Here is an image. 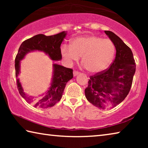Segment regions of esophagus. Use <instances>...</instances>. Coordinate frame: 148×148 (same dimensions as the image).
<instances>
[{
    "instance_id": "esophagus-1",
    "label": "esophagus",
    "mask_w": 148,
    "mask_h": 148,
    "mask_svg": "<svg viewBox=\"0 0 148 148\" xmlns=\"http://www.w3.org/2000/svg\"><path fill=\"white\" fill-rule=\"evenodd\" d=\"M79 74V72H77V71H74V72H73V75H74V76L75 77V76H77V75H78Z\"/></svg>"
}]
</instances>
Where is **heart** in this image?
I'll return each instance as SVG.
<instances>
[{
    "label": "heart",
    "instance_id": "obj_1",
    "mask_svg": "<svg viewBox=\"0 0 148 148\" xmlns=\"http://www.w3.org/2000/svg\"><path fill=\"white\" fill-rule=\"evenodd\" d=\"M61 55L67 64L79 61L91 73L97 74L106 70L112 64L116 54V47L109 39L95 35L77 37L71 45L64 44L61 48Z\"/></svg>",
    "mask_w": 148,
    "mask_h": 148
}]
</instances>
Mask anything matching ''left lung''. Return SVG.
Instances as JSON below:
<instances>
[{
    "instance_id": "obj_1",
    "label": "left lung",
    "mask_w": 148,
    "mask_h": 148,
    "mask_svg": "<svg viewBox=\"0 0 148 148\" xmlns=\"http://www.w3.org/2000/svg\"><path fill=\"white\" fill-rule=\"evenodd\" d=\"M104 32L115 45L116 58L108 69L90 77L85 89L87 101L100 109L112 108L126 98L136 71L131 49L113 32Z\"/></svg>"
}]
</instances>
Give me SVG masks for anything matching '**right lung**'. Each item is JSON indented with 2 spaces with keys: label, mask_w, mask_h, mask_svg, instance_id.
I'll list each match as a JSON object with an SVG mask.
<instances>
[{
  "label": "right lung",
  "mask_w": 148,
  "mask_h": 148,
  "mask_svg": "<svg viewBox=\"0 0 148 148\" xmlns=\"http://www.w3.org/2000/svg\"><path fill=\"white\" fill-rule=\"evenodd\" d=\"M66 34V31L49 36L42 34H37L25 40L19 47L15 59L17 89L21 96L28 103L34 105V107L47 108L53 106L60 101L66 83L73 77V71L58 64H53V73L49 87L41 97H34L24 92L19 78H18L21 72V61L25 58L27 53L36 51L44 52L52 61H60L62 59L60 47Z\"/></svg>",
  "instance_id": "right-lung-1"
}]
</instances>
